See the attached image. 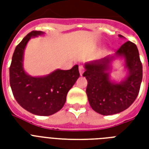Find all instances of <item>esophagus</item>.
I'll use <instances>...</instances> for the list:
<instances>
[{
	"label": "esophagus",
	"instance_id": "1",
	"mask_svg": "<svg viewBox=\"0 0 149 149\" xmlns=\"http://www.w3.org/2000/svg\"><path fill=\"white\" fill-rule=\"evenodd\" d=\"M79 74L82 76V75H83V73H84V67L82 65H79Z\"/></svg>",
	"mask_w": 149,
	"mask_h": 149
}]
</instances>
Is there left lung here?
<instances>
[{
    "label": "left lung",
    "instance_id": "1",
    "mask_svg": "<svg viewBox=\"0 0 149 149\" xmlns=\"http://www.w3.org/2000/svg\"><path fill=\"white\" fill-rule=\"evenodd\" d=\"M120 38L124 36L119 35ZM118 58L125 59L127 77L120 82L110 79L111 64ZM83 74L87 80L86 93L93 111L102 115H113L128 108L139 93L142 80V64L136 45L123 44L113 56L87 62Z\"/></svg>",
    "mask_w": 149,
    "mask_h": 149
}]
</instances>
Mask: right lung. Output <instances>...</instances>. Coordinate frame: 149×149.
Listing matches in <instances>:
<instances>
[{
	"mask_svg": "<svg viewBox=\"0 0 149 149\" xmlns=\"http://www.w3.org/2000/svg\"><path fill=\"white\" fill-rule=\"evenodd\" d=\"M45 32L32 31L16 46L10 70V85L20 106L30 113L49 116L63 108L66 96L79 77L78 65L69 70H56L44 77H31L23 66L24 49L31 38Z\"/></svg>",
	"mask_w": 149,
	"mask_h": 149,
	"instance_id": "right-lung-1",
	"label": "right lung"
}]
</instances>
